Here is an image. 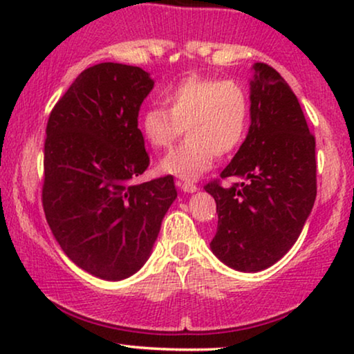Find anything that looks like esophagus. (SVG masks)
<instances>
[{
  "mask_svg": "<svg viewBox=\"0 0 354 354\" xmlns=\"http://www.w3.org/2000/svg\"><path fill=\"white\" fill-rule=\"evenodd\" d=\"M177 187L182 188V190L185 192V193H195V192L198 190V187L195 185V183H192V182L178 180V182H177Z\"/></svg>",
  "mask_w": 354,
  "mask_h": 354,
  "instance_id": "esophagus-1",
  "label": "esophagus"
}]
</instances>
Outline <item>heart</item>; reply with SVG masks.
Masks as SVG:
<instances>
[{"instance_id":"b5f03b06","label":"heart","mask_w":354,"mask_h":354,"mask_svg":"<svg viewBox=\"0 0 354 354\" xmlns=\"http://www.w3.org/2000/svg\"><path fill=\"white\" fill-rule=\"evenodd\" d=\"M166 106H149L140 119V132L154 149L171 148L188 137L159 162V171L187 180L200 177L217 156L234 153L250 122V98L234 80L190 75L166 93Z\"/></svg>"}]
</instances>
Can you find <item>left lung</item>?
<instances>
[{
	"label": "left lung",
	"instance_id": "1",
	"mask_svg": "<svg viewBox=\"0 0 354 354\" xmlns=\"http://www.w3.org/2000/svg\"><path fill=\"white\" fill-rule=\"evenodd\" d=\"M251 69L248 135L221 172L240 182L205 187L219 217L212 253L240 272H259L288 253L317 193L316 140L298 98L270 66Z\"/></svg>",
	"mask_w": 354,
	"mask_h": 354
}]
</instances>
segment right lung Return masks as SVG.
Here are the masks:
<instances>
[{
	"mask_svg": "<svg viewBox=\"0 0 354 354\" xmlns=\"http://www.w3.org/2000/svg\"><path fill=\"white\" fill-rule=\"evenodd\" d=\"M153 86L140 67L101 62L77 77L48 119V225L72 263L103 280L143 268L177 198L172 176L132 183L149 164L138 113Z\"/></svg>",
	"mask_w": 354,
	"mask_h": 354,
	"instance_id": "add662e5",
	"label": "right lung"
}]
</instances>
